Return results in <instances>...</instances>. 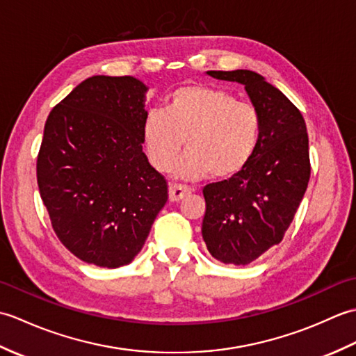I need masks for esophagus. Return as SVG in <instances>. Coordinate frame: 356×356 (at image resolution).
<instances>
[{
    "mask_svg": "<svg viewBox=\"0 0 356 356\" xmlns=\"http://www.w3.org/2000/svg\"><path fill=\"white\" fill-rule=\"evenodd\" d=\"M168 193H170V200L171 202H179V200H182L184 197H186V195L191 193V188H188L185 185L172 184L168 188Z\"/></svg>",
    "mask_w": 356,
    "mask_h": 356,
    "instance_id": "esophagus-1",
    "label": "esophagus"
}]
</instances>
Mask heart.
I'll use <instances>...</instances> for the list:
<instances>
[{
  "label": "heart",
  "mask_w": 356,
  "mask_h": 356,
  "mask_svg": "<svg viewBox=\"0 0 356 356\" xmlns=\"http://www.w3.org/2000/svg\"><path fill=\"white\" fill-rule=\"evenodd\" d=\"M261 134L260 113L222 88L184 86L166 97L165 111L149 110L142 125L143 147L159 171L174 168L180 179L236 176L251 161Z\"/></svg>",
  "instance_id": "heart-1"
}]
</instances>
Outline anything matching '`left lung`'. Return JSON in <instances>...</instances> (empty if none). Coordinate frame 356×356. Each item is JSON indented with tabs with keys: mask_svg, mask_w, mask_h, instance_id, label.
Instances as JSON below:
<instances>
[{
	"mask_svg": "<svg viewBox=\"0 0 356 356\" xmlns=\"http://www.w3.org/2000/svg\"><path fill=\"white\" fill-rule=\"evenodd\" d=\"M238 82L259 110L261 134L251 161L236 176L203 188L202 236L209 254L245 266L283 240L311 177L309 139L300 110L251 70L207 72Z\"/></svg>",
	"mask_w": 356,
	"mask_h": 356,
	"instance_id": "obj_1",
	"label": "left lung"
}]
</instances>
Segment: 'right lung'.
<instances>
[{
    "label": "right lung",
    "instance_id": "add662e5",
    "mask_svg": "<svg viewBox=\"0 0 356 356\" xmlns=\"http://www.w3.org/2000/svg\"><path fill=\"white\" fill-rule=\"evenodd\" d=\"M148 87L133 76L82 81L44 127L36 176L58 238L79 260L120 268L140 252L168 185L142 151Z\"/></svg>",
    "mask_w": 356,
    "mask_h": 356
}]
</instances>
